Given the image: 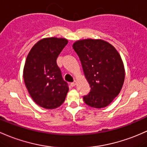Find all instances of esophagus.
<instances>
[{"mask_svg": "<svg viewBox=\"0 0 147 147\" xmlns=\"http://www.w3.org/2000/svg\"><path fill=\"white\" fill-rule=\"evenodd\" d=\"M76 84H77V82H76V81H75V82H72V83L70 84L71 86H72V87H73V86H75V85H76Z\"/></svg>", "mask_w": 147, "mask_h": 147, "instance_id": "obj_1", "label": "esophagus"}]
</instances>
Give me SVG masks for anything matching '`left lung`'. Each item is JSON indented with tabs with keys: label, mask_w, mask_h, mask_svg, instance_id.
<instances>
[{
	"label": "left lung",
	"mask_w": 147,
	"mask_h": 147,
	"mask_svg": "<svg viewBox=\"0 0 147 147\" xmlns=\"http://www.w3.org/2000/svg\"><path fill=\"white\" fill-rule=\"evenodd\" d=\"M80 58L91 91L83 99L87 105L103 108L120 93L125 80L121 57L113 45L101 39L80 40L72 45Z\"/></svg>",
	"instance_id": "obj_1"
}]
</instances>
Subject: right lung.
Listing matches in <instances>:
<instances>
[{
    "instance_id": "right-lung-1",
    "label": "right lung",
    "mask_w": 147,
    "mask_h": 147,
    "mask_svg": "<svg viewBox=\"0 0 147 147\" xmlns=\"http://www.w3.org/2000/svg\"><path fill=\"white\" fill-rule=\"evenodd\" d=\"M67 42L63 38H43L33 45L26 57L23 72L25 85L33 101L45 109L60 107L68 92L56 63Z\"/></svg>"
}]
</instances>
